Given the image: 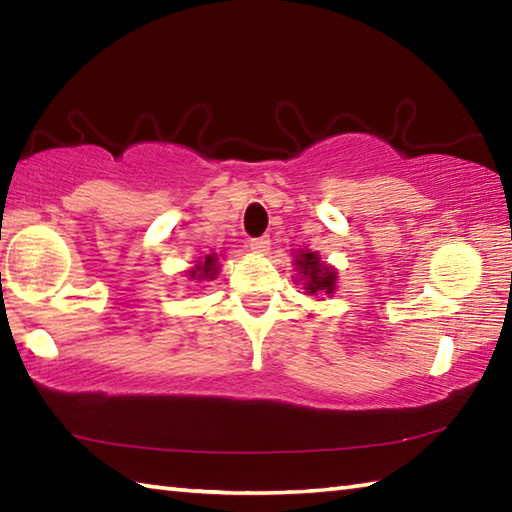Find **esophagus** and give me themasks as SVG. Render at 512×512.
Segmentation results:
<instances>
[{"label": "esophagus", "mask_w": 512, "mask_h": 512, "mask_svg": "<svg viewBox=\"0 0 512 512\" xmlns=\"http://www.w3.org/2000/svg\"><path fill=\"white\" fill-rule=\"evenodd\" d=\"M268 246H271V239L268 237H257L248 241V248L253 250V253H266Z\"/></svg>", "instance_id": "34e87169"}]
</instances>
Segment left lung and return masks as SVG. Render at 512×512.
Returning a JSON list of instances; mask_svg holds the SVG:
<instances>
[{
	"mask_svg": "<svg viewBox=\"0 0 512 512\" xmlns=\"http://www.w3.org/2000/svg\"><path fill=\"white\" fill-rule=\"evenodd\" d=\"M296 266H298L300 277L305 280L307 293H311V296H318V293L332 296L336 289V271L325 262H320L318 253H311V250H298Z\"/></svg>",
	"mask_w": 512,
	"mask_h": 512,
	"instance_id": "8db88e82",
	"label": "left lung"
}]
</instances>
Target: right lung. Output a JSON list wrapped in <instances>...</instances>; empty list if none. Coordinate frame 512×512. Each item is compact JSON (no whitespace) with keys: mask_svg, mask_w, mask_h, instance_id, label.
<instances>
[{"mask_svg":"<svg viewBox=\"0 0 512 512\" xmlns=\"http://www.w3.org/2000/svg\"><path fill=\"white\" fill-rule=\"evenodd\" d=\"M216 275V255H207L203 262H198L192 271H189V277L192 280H214Z\"/></svg>","mask_w":512,"mask_h":512,"instance_id":"obj_1","label":"right lung"}]
</instances>
